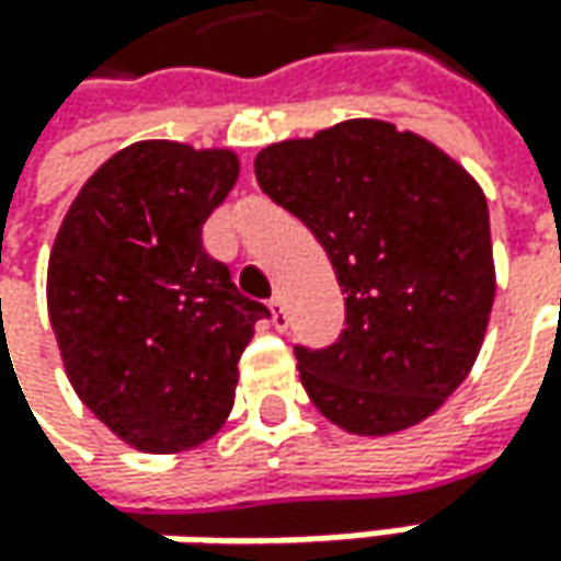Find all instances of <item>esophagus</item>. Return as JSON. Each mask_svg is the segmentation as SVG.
Masks as SVG:
<instances>
[{"instance_id":"esophagus-1","label":"esophagus","mask_w":561,"mask_h":561,"mask_svg":"<svg viewBox=\"0 0 561 561\" xmlns=\"http://www.w3.org/2000/svg\"><path fill=\"white\" fill-rule=\"evenodd\" d=\"M270 313H273V329H276V332H285V329H288V310H285L282 295L270 298Z\"/></svg>"}]
</instances>
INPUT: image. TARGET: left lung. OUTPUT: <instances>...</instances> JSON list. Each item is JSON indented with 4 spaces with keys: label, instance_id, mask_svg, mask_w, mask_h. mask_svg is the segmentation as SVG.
<instances>
[{
    "label": "left lung",
    "instance_id": "1",
    "mask_svg": "<svg viewBox=\"0 0 561 561\" xmlns=\"http://www.w3.org/2000/svg\"><path fill=\"white\" fill-rule=\"evenodd\" d=\"M254 173L317 236L344 291L339 341L295 344L313 407L354 435L428 419L469 376L491 319L484 192L428 139L385 121L276 142Z\"/></svg>",
    "mask_w": 561,
    "mask_h": 561
}]
</instances>
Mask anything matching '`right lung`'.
Returning <instances> with one entry per match:
<instances>
[{
	"label": "right lung",
	"instance_id": "add662e5",
	"mask_svg": "<svg viewBox=\"0 0 561 561\" xmlns=\"http://www.w3.org/2000/svg\"><path fill=\"white\" fill-rule=\"evenodd\" d=\"M239 158L136 142L70 204L49 257V319L77 397L136 450L180 454L220 432L254 322L202 242Z\"/></svg>",
	"mask_w": 561,
	"mask_h": 561
}]
</instances>
